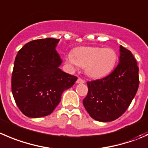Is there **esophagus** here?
I'll use <instances>...</instances> for the list:
<instances>
[{"instance_id": "34e87169", "label": "esophagus", "mask_w": 148, "mask_h": 148, "mask_svg": "<svg viewBox=\"0 0 148 148\" xmlns=\"http://www.w3.org/2000/svg\"><path fill=\"white\" fill-rule=\"evenodd\" d=\"M77 83H78V84H79V83H84V80L81 78H78V79L77 80Z\"/></svg>"}]
</instances>
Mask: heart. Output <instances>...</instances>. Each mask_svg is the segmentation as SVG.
Listing matches in <instances>:
<instances>
[{"instance_id": "1", "label": "heart", "mask_w": 148, "mask_h": 148, "mask_svg": "<svg viewBox=\"0 0 148 148\" xmlns=\"http://www.w3.org/2000/svg\"><path fill=\"white\" fill-rule=\"evenodd\" d=\"M118 56L113 48L82 47L76 49L67 60L74 66L84 68L87 75L92 78L104 77L114 69Z\"/></svg>"}]
</instances>
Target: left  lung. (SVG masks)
Instances as JSON below:
<instances>
[{"label": "left lung", "instance_id": "1", "mask_svg": "<svg viewBox=\"0 0 148 148\" xmlns=\"http://www.w3.org/2000/svg\"><path fill=\"white\" fill-rule=\"evenodd\" d=\"M139 68L131 51L120 46L119 63L103 79L87 82L83 105L95 120L107 122L121 116L131 104L139 87Z\"/></svg>", "mask_w": 148, "mask_h": 148}]
</instances>
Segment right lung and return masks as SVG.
Here are the masks:
<instances>
[{"mask_svg": "<svg viewBox=\"0 0 148 148\" xmlns=\"http://www.w3.org/2000/svg\"><path fill=\"white\" fill-rule=\"evenodd\" d=\"M58 39L30 41L16 56L11 90L19 110L30 118L46 116L53 111L64 90L77 77L59 69L61 61L56 51Z\"/></svg>", "mask_w": 148, "mask_h": 148, "instance_id": "1", "label": "right lung"}]
</instances>
